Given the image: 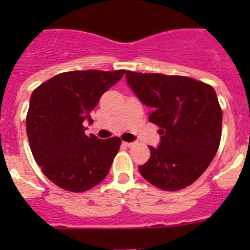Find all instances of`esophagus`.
<instances>
[{"label":"esophagus","instance_id":"esophagus-1","mask_svg":"<svg viewBox=\"0 0 250 250\" xmlns=\"http://www.w3.org/2000/svg\"><path fill=\"white\" fill-rule=\"evenodd\" d=\"M123 145L125 146H128V147H132L133 145H134V143H127V141H123Z\"/></svg>","mask_w":250,"mask_h":250}]
</instances>
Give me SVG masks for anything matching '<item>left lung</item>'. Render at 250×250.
Instances as JSON below:
<instances>
[{
	"label": "left lung",
	"instance_id": "left-lung-1",
	"mask_svg": "<svg viewBox=\"0 0 250 250\" xmlns=\"http://www.w3.org/2000/svg\"><path fill=\"white\" fill-rule=\"evenodd\" d=\"M130 89L161 128L160 145L139 172L166 191L191 185L213 161L221 139L223 111L211 85L185 76L125 72Z\"/></svg>",
	"mask_w": 250,
	"mask_h": 250
}]
</instances>
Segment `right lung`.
<instances>
[{"label": "right lung", "instance_id": "add662e5", "mask_svg": "<svg viewBox=\"0 0 250 250\" xmlns=\"http://www.w3.org/2000/svg\"><path fill=\"white\" fill-rule=\"evenodd\" d=\"M125 72H62L32 92L26 116L30 147L42 173L59 188L83 192L109 173L121 139L88 137L84 121L92 125L90 111Z\"/></svg>", "mask_w": 250, "mask_h": 250}]
</instances>
